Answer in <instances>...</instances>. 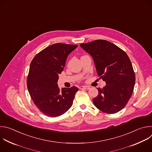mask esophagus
<instances>
[{
  "label": "esophagus",
  "mask_w": 152,
  "mask_h": 152,
  "mask_svg": "<svg viewBox=\"0 0 152 152\" xmlns=\"http://www.w3.org/2000/svg\"><path fill=\"white\" fill-rule=\"evenodd\" d=\"M79 88L80 90H83V89H85V90H90V87L88 86H80Z\"/></svg>",
  "instance_id": "esophagus-1"
}]
</instances>
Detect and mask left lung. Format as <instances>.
<instances>
[{"label": "left lung", "mask_w": 152, "mask_h": 152, "mask_svg": "<svg viewBox=\"0 0 152 152\" xmlns=\"http://www.w3.org/2000/svg\"><path fill=\"white\" fill-rule=\"evenodd\" d=\"M80 46L94 61L97 73L106 82L98 88V96L93 99L101 111L114 114L125 107L131 98L135 83L132 65L127 55L113 43L97 39Z\"/></svg>", "instance_id": "1"}]
</instances>
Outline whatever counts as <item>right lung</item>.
I'll return each mask as SVG.
<instances>
[{"mask_svg": "<svg viewBox=\"0 0 152 152\" xmlns=\"http://www.w3.org/2000/svg\"><path fill=\"white\" fill-rule=\"evenodd\" d=\"M78 46L56 43L45 48L32 59L27 79L29 94L38 109L46 115L60 116L71 107L78 88L58 87L59 74L69 55Z\"/></svg>", "mask_w": 152, "mask_h": 152, "instance_id": "1", "label": "right lung"}]
</instances>
